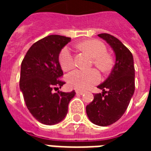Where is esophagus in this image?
<instances>
[{
    "label": "esophagus",
    "mask_w": 151,
    "mask_h": 151,
    "mask_svg": "<svg viewBox=\"0 0 151 151\" xmlns=\"http://www.w3.org/2000/svg\"><path fill=\"white\" fill-rule=\"evenodd\" d=\"M76 93H77V95H82L84 94V92L83 91H80V90H77Z\"/></svg>",
    "instance_id": "obj_1"
}]
</instances>
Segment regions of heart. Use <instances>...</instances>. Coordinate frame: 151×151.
Instances as JSON below:
<instances>
[{
	"label": "heart",
	"instance_id": "b5f03b06",
	"mask_svg": "<svg viewBox=\"0 0 151 151\" xmlns=\"http://www.w3.org/2000/svg\"><path fill=\"white\" fill-rule=\"evenodd\" d=\"M79 48L93 58V63L101 70L105 71L110 66V59L107 56L105 45L96 40H88L79 45ZM59 63L64 71H68L74 67V58L72 50L69 47L62 49L59 54ZM100 74L96 70H75L66 76V81L70 87L78 90L89 88L99 82Z\"/></svg>",
	"mask_w": 151,
	"mask_h": 151
}]
</instances>
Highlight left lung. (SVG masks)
<instances>
[{
	"label": "left lung",
	"instance_id": "8db88e82",
	"mask_svg": "<svg viewBox=\"0 0 151 151\" xmlns=\"http://www.w3.org/2000/svg\"><path fill=\"white\" fill-rule=\"evenodd\" d=\"M106 41L115 55V63L107 79L98 86L102 93L86 106L88 117L93 124L108 126L119 120L129 106L135 92V67L131 52L115 37L98 34Z\"/></svg>",
	"mask_w": 151,
	"mask_h": 151
}]
</instances>
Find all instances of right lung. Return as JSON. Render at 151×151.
<instances>
[{
	"label": "right lung",
	"mask_w": 151,
	"mask_h": 151,
	"mask_svg": "<svg viewBox=\"0 0 151 151\" xmlns=\"http://www.w3.org/2000/svg\"><path fill=\"white\" fill-rule=\"evenodd\" d=\"M70 37L50 35L29 48L21 64L19 88L27 107L37 121L52 125L62 122L68 112L70 101L75 96L56 91L65 84L59 78L63 73L59 61L62 48Z\"/></svg>",
	"instance_id": "1"
}]
</instances>
